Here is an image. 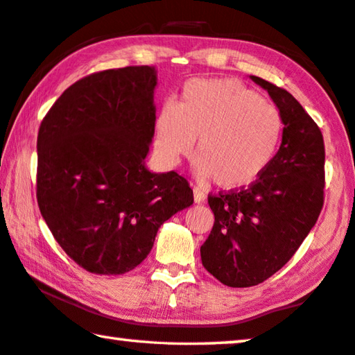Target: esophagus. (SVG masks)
<instances>
[{
    "label": "esophagus",
    "mask_w": 355,
    "mask_h": 355,
    "mask_svg": "<svg viewBox=\"0 0 355 355\" xmlns=\"http://www.w3.org/2000/svg\"><path fill=\"white\" fill-rule=\"evenodd\" d=\"M193 198H195V202H204L206 200V195H204V191L200 187H193Z\"/></svg>",
    "instance_id": "esophagus-1"
}]
</instances>
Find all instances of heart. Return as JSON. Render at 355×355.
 I'll return each mask as SVG.
<instances>
[{"label":"heart","instance_id":"heart-1","mask_svg":"<svg viewBox=\"0 0 355 355\" xmlns=\"http://www.w3.org/2000/svg\"><path fill=\"white\" fill-rule=\"evenodd\" d=\"M282 128L281 112L239 80L195 79L185 84L178 105L160 110L154 148L173 166L193 151L198 139V176L240 190L268 168Z\"/></svg>","mask_w":355,"mask_h":355}]
</instances>
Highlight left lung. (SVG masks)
<instances>
[{
    "mask_svg": "<svg viewBox=\"0 0 355 355\" xmlns=\"http://www.w3.org/2000/svg\"><path fill=\"white\" fill-rule=\"evenodd\" d=\"M282 115V143L251 185L209 195L215 223L201 246L204 268L227 287L262 284L295 256L324 204V140L287 90L262 78Z\"/></svg>",
    "mask_w": 355,
    "mask_h": 355,
    "instance_id": "obj_1",
    "label": "left lung"
}]
</instances>
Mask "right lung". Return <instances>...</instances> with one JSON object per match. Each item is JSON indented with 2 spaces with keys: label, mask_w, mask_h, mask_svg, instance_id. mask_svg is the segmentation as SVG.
<instances>
[{
  "label": "right lung",
  "mask_w": 355,
  "mask_h": 355,
  "mask_svg": "<svg viewBox=\"0 0 355 355\" xmlns=\"http://www.w3.org/2000/svg\"><path fill=\"white\" fill-rule=\"evenodd\" d=\"M154 67L79 79L37 135V202L67 256L93 275H124L151 251L159 227L193 204L176 171L151 173Z\"/></svg>",
  "instance_id": "1"
}]
</instances>
